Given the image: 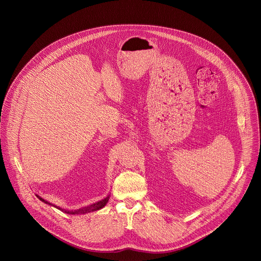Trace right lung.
Segmentation results:
<instances>
[{
	"label": "right lung",
	"mask_w": 261,
	"mask_h": 261,
	"mask_svg": "<svg viewBox=\"0 0 261 261\" xmlns=\"http://www.w3.org/2000/svg\"><path fill=\"white\" fill-rule=\"evenodd\" d=\"M109 195H110V194H108L106 197H104L103 199H101V200H99V201H97V202H95V203H92V204H89V205H86V206L80 207L79 210L69 211V210H66V208H62L61 206H58V205H56V204H54V203H51V202H49V201H47V200L43 199L41 196H39V195H37V194H36V196L38 197V198H39L41 201H43L44 203H46V204H49L50 206H54V207H56V208H58V210H60V211H62V212L66 213V214H69V215L87 214V213H91V212H95V211L101 210V208H102V207H104V206L106 205V203L108 202V199H109Z\"/></svg>",
	"instance_id": "1"
}]
</instances>
